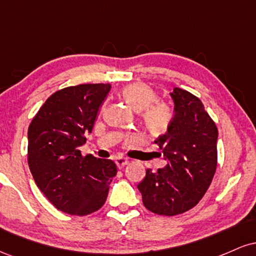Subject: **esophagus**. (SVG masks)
<instances>
[{
	"mask_svg": "<svg viewBox=\"0 0 256 256\" xmlns=\"http://www.w3.org/2000/svg\"><path fill=\"white\" fill-rule=\"evenodd\" d=\"M116 166H118V168H122V167L128 165V158H122V156H119V158H116Z\"/></svg>",
	"mask_w": 256,
	"mask_h": 256,
	"instance_id": "esophagus-1",
	"label": "esophagus"
}]
</instances>
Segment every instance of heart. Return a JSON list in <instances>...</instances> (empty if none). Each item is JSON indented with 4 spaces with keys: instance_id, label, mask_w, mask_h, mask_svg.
Wrapping results in <instances>:
<instances>
[{
    "instance_id": "b5f03b06",
    "label": "heart",
    "mask_w": 256,
    "mask_h": 256,
    "mask_svg": "<svg viewBox=\"0 0 256 256\" xmlns=\"http://www.w3.org/2000/svg\"><path fill=\"white\" fill-rule=\"evenodd\" d=\"M122 96L134 110H143L142 120L152 134H161L171 126L174 112L168 104L156 101L154 89L144 83H132L122 90Z\"/></svg>"
}]
</instances>
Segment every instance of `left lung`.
Wrapping results in <instances>:
<instances>
[{
	"instance_id": "1",
	"label": "left lung",
	"mask_w": 256,
	"mask_h": 256,
	"mask_svg": "<svg viewBox=\"0 0 256 256\" xmlns=\"http://www.w3.org/2000/svg\"><path fill=\"white\" fill-rule=\"evenodd\" d=\"M174 118L155 143L167 165L137 185L146 210L160 216H177L192 210L204 198L216 170L218 128L198 98L174 88Z\"/></svg>"
}]
</instances>
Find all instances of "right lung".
<instances>
[{
	"instance_id": "1",
	"label": "right lung",
	"mask_w": 256,
	"mask_h": 256,
	"mask_svg": "<svg viewBox=\"0 0 256 256\" xmlns=\"http://www.w3.org/2000/svg\"><path fill=\"white\" fill-rule=\"evenodd\" d=\"M110 84H80L54 92L28 126V162L37 186L58 210L88 216L104 204L116 176L112 160L79 146L92 131Z\"/></svg>"
}]
</instances>
